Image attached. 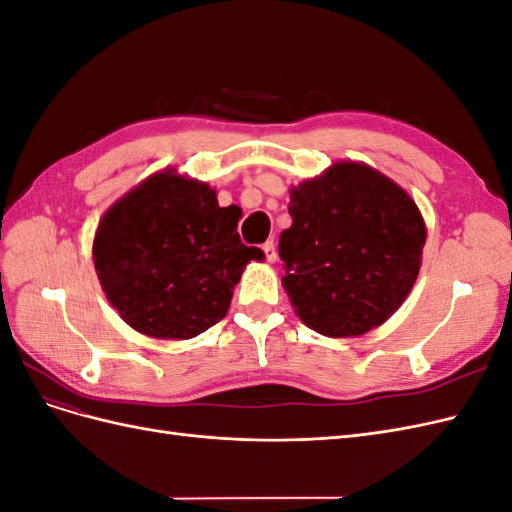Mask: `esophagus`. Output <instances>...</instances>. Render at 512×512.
<instances>
[{"mask_svg": "<svg viewBox=\"0 0 512 512\" xmlns=\"http://www.w3.org/2000/svg\"><path fill=\"white\" fill-rule=\"evenodd\" d=\"M262 252H265V258H267L269 262H275V260H277V247H275L273 241H267L265 245H262Z\"/></svg>", "mask_w": 512, "mask_h": 512, "instance_id": "1", "label": "esophagus"}]
</instances>
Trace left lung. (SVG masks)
I'll return each instance as SVG.
<instances>
[{"label":"left lung","instance_id":"left-lung-1","mask_svg":"<svg viewBox=\"0 0 512 512\" xmlns=\"http://www.w3.org/2000/svg\"><path fill=\"white\" fill-rule=\"evenodd\" d=\"M280 237L282 284L299 318L322 335H363L404 303L421 269L425 222L397 183L337 162L290 194Z\"/></svg>","mask_w":512,"mask_h":512}]
</instances>
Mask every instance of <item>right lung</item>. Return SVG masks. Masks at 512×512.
Instances as JSON below:
<instances>
[{"instance_id":"1","label":"right lung","mask_w":512,"mask_h":512,"mask_svg":"<svg viewBox=\"0 0 512 512\" xmlns=\"http://www.w3.org/2000/svg\"><path fill=\"white\" fill-rule=\"evenodd\" d=\"M241 209L220 207L207 183L170 170L143 181L106 211L94 262L106 292L132 329L190 339L218 324L232 290L260 247L241 243Z\"/></svg>"}]
</instances>
